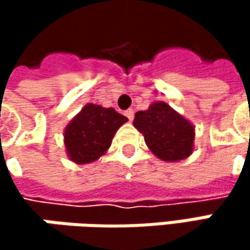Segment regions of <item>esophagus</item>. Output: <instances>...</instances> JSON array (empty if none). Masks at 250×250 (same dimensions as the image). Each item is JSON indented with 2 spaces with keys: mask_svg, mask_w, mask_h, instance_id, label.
Wrapping results in <instances>:
<instances>
[{
  "mask_svg": "<svg viewBox=\"0 0 250 250\" xmlns=\"http://www.w3.org/2000/svg\"><path fill=\"white\" fill-rule=\"evenodd\" d=\"M125 114V117H127V119H128L130 122H131V120L134 119V111H133L131 108H130V110H127Z\"/></svg>",
  "mask_w": 250,
  "mask_h": 250,
  "instance_id": "34e87169",
  "label": "esophagus"
}]
</instances>
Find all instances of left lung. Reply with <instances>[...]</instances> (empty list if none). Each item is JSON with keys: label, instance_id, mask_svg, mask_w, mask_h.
<instances>
[{"label": "left lung", "instance_id": "obj_1", "mask_svg": "<svg viewBox=\"0 0 250 250\" xmlns=\"http://www.w3.org/2000/svg\"><path fill=\"white\" fill-rule=\"evenodd\" d=\"M133 125L143 134L150 152L165 162L187 159L194 152V125L164 101L137 111Z\"/></svg>", "mask_w": 250, "mask_h": 250}]
</instances>
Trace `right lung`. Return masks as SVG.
<instances>
[{"instance_id": "obj_1", "label": "right lung", "mask_w": 250, "mask_h": 250, "mask_svg": "<svg viewBox=\"0 0 250 250\" xmlns=\"http://www.w3.org/2000/svg\"><path fill=\"white\" fill-rule=\"evenodd\" d=\"M125 122L127 117L114 108L88 103L65 128L68 158L78 165L95 162L108 150L116 131Z\"/></svg>"}]
</instances>
